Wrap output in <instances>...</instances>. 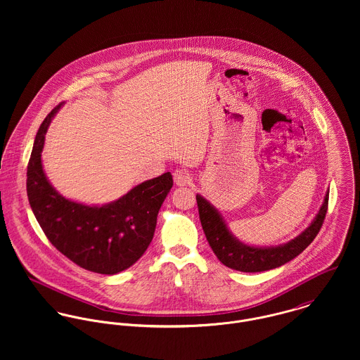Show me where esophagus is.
I'll return each mask as SVG.
<instances>
[{
    "label": "esophagus",
    "instance_id": "34e87169",
    "mask_svg": "<svg viewBox=\"0 0 360 360\" xmlns=\"http://www.w3.org/2000/svg\"><path fill=\"white\" fill-rule=\"evenodd\" d=\"M173 179H174L176 186H180V187H183L186 184H190L191 180H193L191 174L187 170H184V169H176L173 172Z\"/></svg>",
    "mask_w": 360,
    "mask_h": 360
}]
</instances>
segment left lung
<instances>
[{"mask_svg":"<svg viewBox=\"0 0 360 360\" xmlns=\"http://www.w3.org/2000/svg\"><path fill=\"white\" fill-rule=\"evenodd\" d=\"M197 204L206 240L217 259L230 269L257 273L280 267L308 248L323 226L328 207V191L319 213L305 231L287 244L270 248H257L243 244L229 231L219 212L204 197L197 195Z\"/></svg>","mask_w":360,"mask_h":360,"instance_id":"8db88e82","label":"left lung"}]
</instances>
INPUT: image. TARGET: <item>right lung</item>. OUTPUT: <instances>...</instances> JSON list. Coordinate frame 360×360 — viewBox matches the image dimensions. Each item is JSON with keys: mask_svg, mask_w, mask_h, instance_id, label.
<instances>
[{"mask_svg": "<svg viewBox=\"0 0 360 360\" xmlns=\"http://www.w3.org/2000/svg\"><path fill=\"white\" fill-rule=\"evenodd\" d=\"M60 105L41 123L27 165V197L52 245L77 266L116 274L134 264L153 241L156 216L173 186L170 172L147 180L103 206L77 204L62 197L47 180L41 151L47 129Z\"/></svg>", "mask_w": 360, "mask_h": 360, "instance_id": "1", "label": "right lung"}]
</instances>
